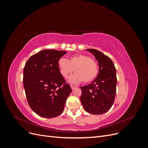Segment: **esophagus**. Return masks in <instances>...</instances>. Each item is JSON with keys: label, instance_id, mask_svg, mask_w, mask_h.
Listing matches in <instances>:
<instances>
[{"label": "esophagus", "instance_id": "34e87169", "mask_svg": "<svg viewBox=\"0 0 148 148\" xmlns=\"http://www.w3.org/2000/svg\"><path fill=\"white\" fill-rule=\"evenodd\" d=\"M70 86H71V89H74L75 87H76V86L75 85H73V84H70Z\"/></svg>", "mask_w": 148, "mask_h": 148}]
</instances>
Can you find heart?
Masks as SVG:
<instances>
[{
	"label": "heart",
	"instance_id": "heart-1",
	"mask_svg": "<svg viewBox=\"0 0 148 148\" xmlns=\"http://www.w3.org/2000/svg\"><path fill=\"white\" fill-rule=\"evenodd\" d=\"M58 65L64 78L68 77L75 70V73L69 78V81L72 83L91 82L96 78L99 71L96 61L83 54L74 55L69 60L61 57L58 61Z\"/></svg>",
	"mask_w": 148,
	"mask_h": 148
}]
</instances>
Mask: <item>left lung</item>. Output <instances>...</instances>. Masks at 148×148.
<instances>
[{
    "label": "left lung",
    "mask_w": 148,
    "mask_h": 148,
    "mask_svg": "<svg viewBox=\"0 0 148 148\" xmlns=\"http://www.w3.org/2000/svg\"><path fill=\"white\" fill-rule=\"evenodd\" d=\"M86 50L95 56L99 66L97 77L89 85L82 86L80 100L88 112L100 115L112 106L116 94L117 77L113 62L109 57L94 49Z\"/></svg>",
    "instance_id": "8db88e82"
}]
</instances>
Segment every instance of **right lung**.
Returning <instances> with one entry per match:
<instances>
[{"mask_svg": "<svg viewBox=\"0 0 148 148\" xmlns=\"http://www.w3.org/2000/svg\"><path fill=\"white\" fill-rule=\"evenodd\" d=\"M65 51L46 49L35 53L26 62L23 86L30 108L44 118L60 115L71 91L60 73L58 61Z\"/></svg>", "mask_w": 148, "mask_h": 148, "instance_id": "obj_1", "label": "right lung"}]
</instances>
